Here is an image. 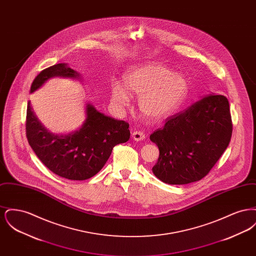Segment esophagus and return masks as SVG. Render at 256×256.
<instances>
[{
    "label": "esophagus",
    "instance_id": "34e87169",
    "mask_svg": "<svg viewBox=\"0 0 256 256\" xmlns=\"http://www.w3.org/2000/svg\"><path fill=\"white\" fill-rule=\"evenodd\" d=\"M132 138H134L135 141H142V140L145 139L146 134H145L144 132H142V130H135L132 134Z\"/></svg>",
    "mask_w": 256,
    "mask_h": 256
}]
</instances>
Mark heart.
<instances>
[{"mask_svg":"<svg viewBox=\"0 0 256 256\" xmlns=\"http://www.w3.org/2000/svg\"><path fill=\"white\" fill-rule=\"evenodd\" d=\"M124 88L139 97L141 114L148 120L161 119L176 110L188 92V82L182 74L160 63H146L132 68L124 76ZM111 100L117 106H126L130 97L119 84L111 86Z\"/></svg>","mask_w":256,"mask_h":256,"instance_id":"1","label":"heart"}]
</instances>
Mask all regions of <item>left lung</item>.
Masks as SVG:
<instances>
[{"label": "left lung", "mask_w": 256, "mask_h": 256, "mask_svg": "<svg viewBox=\"0 0 256 256\" xmlns=\"http://www.w3.org/2000/svg\"><path fill=\"white\" fill-rule=\"evenodd\" d=\"M232 134L230 102L222 95H209L166 119L150 134L159 148L152 167L168 184H187L204 178L228 146Z\"/></svg>", "instance_id": "obj_1"}]
</instances>
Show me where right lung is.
<instances>
[{
  "mask_svg": "<svg viewBox=\"0 0 256 256\" xmlns=\"http://www.w3.org/2000/svg\"><path fill=\"white\" fill-rule=\"evenodd\" d=\"M78 78V74L64 63L52 65L37 74L30 92L50 78ZM86 122L72 134L58 135L48 132L34 116L30 102L26 108V135L37 158L54 174L71 180L94 176L110 158L113 148L128 141L130 124L98 112L93 106L86 108Z\"/></svg>",
  "mask_w": 256,
  "mask_h": 256,
  "instance_id": "obj_1",
  "label": "right lung"
}]
</instances>
